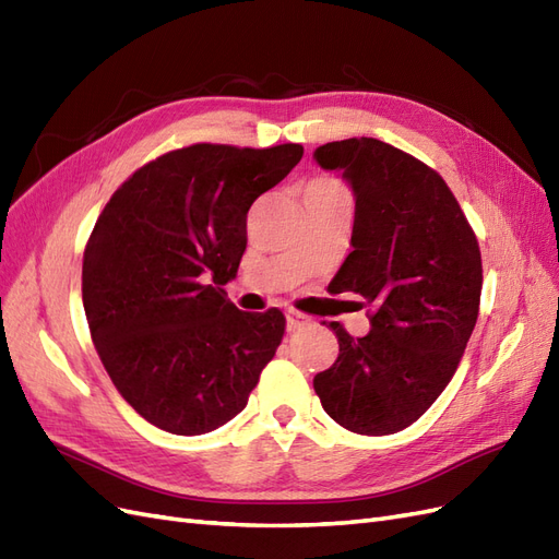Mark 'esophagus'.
<instances>
[{
  "label": "esophagus",
  "instance_id": "esophagus-1",
  "mask_svg": "<svg viewBox=\"0 0 559 559\" xmlns=\"http://www.w3.org/2000/svg\"><path fill=\"white\" fill-rule=\"evenodd\" d=\"M285 318H288V330H301V328H307V325L313 323L307 313L295 311V309H288V313H285Z\"/></svg>",
  "mask_w": 559,
  "mask_h": 559
}]
</instances>
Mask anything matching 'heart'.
Wrapping results in <instances>:
<instances>
[{
	"instance_id": "heart-1",
	"label": "heart",
	"mask_w": 559,
	"mask_h": 559,
	"mask_svg": "<svg viewBox=\"0 0 559 559\" xmlns=\"http://www.w3.org/2000/svg\"><path fill=\"white\" fill-rule=\"evenodd\" d=\"M316 187H328V189H340L337 185L334 182H330V180H321V182H316Z\"/></svg>"
}]
</instances>
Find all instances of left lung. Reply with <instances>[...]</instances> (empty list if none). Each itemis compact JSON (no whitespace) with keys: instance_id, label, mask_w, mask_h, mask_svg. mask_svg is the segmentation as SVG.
Returning <instances> with one entry per match:
<instances>
[{"instance_id":"obj_1","label":"left lung","mask_w":559,"mask_h":559,"mask_svg":"<svg viewBox=\"0 0 559 559\" xmlns=\"http://www.w3.org/2000/svg\"><path fill=\"white\" fill-rule=\"evenodd\" d=\"M313 156L325 170H344L356 194L354 250L332 293H356L372 307L365 337L328 325L340 356L313 389L354 433H397L436 403L464 356L480 311V246L448 182L412 154L348 138Z\"/></svg>"}]
</instances>
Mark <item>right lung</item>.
<instances>
[{
  "label": "right lung",
  "instance_id": "add662e5",
  "mask_svg": "<svg viewBox=\"0 0 559 559\" xmlns=\"http://www.w3.org/2000/svg\"><path fill=\"white\" fill-rule=\"evenodd\" d=\"M305 147L197 142L138 168L88 236L82 297L95 350L121 397L175 436L211 433L248 405L285 332L278 309L238 311L246 219Z\"/></svg>",
  "mask_w": 559,
  "mask_h": 559
}]
</instances>
